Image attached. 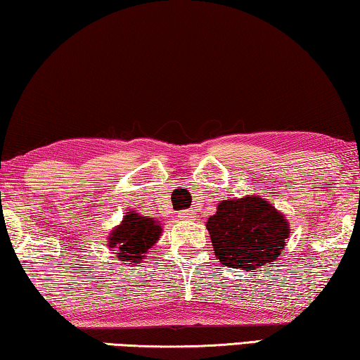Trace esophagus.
Listing matches in <instances>:
<instances>
[{"instance_id": "34e87169", "label": "esophagus", "mask_w": 360, "mask_h": 360, "mask_svg": "<svg viewBox=\"0 0 360 360\" xmlns=\"http://www.w3.org/2000/svg\"><path fill=\"white\" fill-rule=\"evenodd\" d=\"M181 219H194L195 218V212L194 210H184L179 214Z\"/></svg>"}]
</instances>
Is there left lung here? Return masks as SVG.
<instances>
[{"label":"left lung","instance_id":"8db88e82","mask_svg":"<svg viewBox=\"0 0 360 360\" xmlns=\"http://www.w3.org/2000/svg\"><path fill=\"white\" fill-rule=\"evenodd\" d=\"M207 229L219 262L245 271L276 260L291 233L286 217L259 195L221 200Z\"/></svg>","mask_w":360,"mask_h":360}]
</instances>
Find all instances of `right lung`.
<instances>
[{"instance_id": "right-lung-1", "label": "right lung", "mask_w": 360, "mask_h": 360, "mask_svg": "<svg viewBox=\"0 0 360 360\" xmlns=\"http://www.w3.org/2000/svg\"><path fill=\"white\" fill-rule=\"evenodd\" d=\"M163 233L162 224L155 218L139 214L137 210L127 212L122 221L111 229L108 236V248L115 249V254L121 262L142 264L147 252L157 244Z\"/></svg>"}]
</instances>
